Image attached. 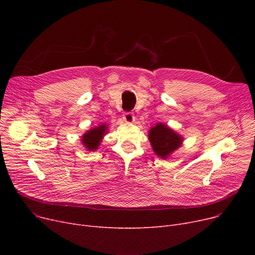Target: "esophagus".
Listing matches in <instances>:
<instances>
[{"label":"esophagus","instance_id":"34e87169","mask_svg":"<svg viewBox=\"0 0 255 255\" xmlns=\"http://www.w3.org/2000/svg\"><path fill=\"white\" fill-rule=\"evenodd\" d=\"M123 119L126 123H133L135 121V117L132 113H125Z\"/></svg>","mask_w":255,"mask_h":255}]
</instances>
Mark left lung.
Instances as JSON below:
<instances>
[{
	"mask_svg": "<svg viewBox=\"0 0 255 255\" xmlns=\"http://www.w3.org/2000/svg\"><path fill=\"white\" fill-rule=\"evenodd\" d=\"M154 153L161 159H167L177 151L184 141V137L167 124L157 123L149 130L148 134Z\"/></svg>",
	"mask_w": 255,
	"mask_h": 255,
	"instance_id": "8db88e82",
	"label": "left lung"
}]
</instances>
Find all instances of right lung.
<instances>
[{"label": "right lung", "instance_id": "right-lung-1", "mask_svg": "<svg viewBox=\"0 0 255 255\" xmlns=\"http://www.w3.org/2000/svg\"><path fill=\"white\" fill-rule=\"evenodd\" d=\"M107 126L106 124H101L98 125L94 128L89 129L88 131H86L83 136H82V143L84 144L85 148L87 149V151L89 152H94L96 151L104 137V135L107 134Z\"/></svg>", "mask_w": 255, "mask_h": 255}]
</instances>
